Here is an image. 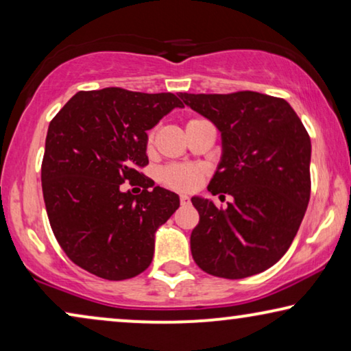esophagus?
Returning <instances> with one entry per match:
<instances>
[{
    "mask_svg": "<svg viewBox=\"0 0 351 351\" xmlns=\"http://www.w3.org/2000/svg\"><path fill=\"white\" fill-rule=\"evenodd\" d=\"M191 203L190 201V196H186V195H180V204L182 206H189Z\"/></svg>",
    "mask_w": 351,
    "mask_h": 351,
    "instance_id": "obj_1",
    "label": "esophagus"
}]
</instances>
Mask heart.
Listing matches in <instances>:
<instances>
[{
  "label": "heart",
  "mask_w": 351,
  "mask_h": 351,
  "mask_svg": "<svg viewBox=\"0 0 351 351\" xmlns=\"http://www.w3.org/2000/svg\"><path fill=\"white\" fill-rule=\"evenodd\" d=\"M191 121H196V119H191ZM153 136H155V132L153 131L148 132V137H147L148 148H150L153 143ZM201 179H203V169L193 165L166 166L165 169H161L160 172V180L162 184L169 186V189L180 190V191H189V190L196 189V186L199 185Z\"/></svg>",
  "instance_id": "obj_1"
}]
</instances>
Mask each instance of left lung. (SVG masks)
<instances>
[{"mask_svg": "<svg viewBox=\"0 0 351 351\" xmlns=\"http://www.w3.org/2000/svg\"><path fill=\"white\" fill-rule=\"evenodd\" d=\"M179 97L220 131L222 158L208 190L233 196L225 209L191 198L199 214L191 256L201 270L227 280L265 271L289 249L308 206V132L280 97L254 90Z\"/></svg>", "mask_w": 351, "mask_h": 351, "instance_id": "obj_1", "label": "left lung"}]
</instances>
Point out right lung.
Listing matches in <instances>:
<instances>
[{
	"label": "right lung",
	"mask_w": 351,
	"mask_h": 351,
	"mask_svg": "<svg viewBox=\"0 0 351 351\" xmlns=\"http://www.w3.org/2000/svg\"><path fill=\"white\" fill-rule=\"evenodd\" d=\"M177 107L184 105L171 93L105 88L80 90L52 118L43 196L56 239L83 270L121 281L152 263L156 230L180 199L138 169L148 165L147 131ZM126 180L143 193L121 192Z\"/></svg>",
	"instance_id": "add662e5"
}]
</instances>
